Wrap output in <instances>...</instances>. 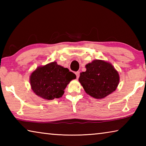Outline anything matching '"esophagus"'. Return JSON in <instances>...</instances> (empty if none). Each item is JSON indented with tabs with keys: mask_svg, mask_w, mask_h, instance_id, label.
Here are the masks:
<instances>
[{
	"mask_svg": "<svg viewBox=\"0 0 146 146\" xmlns=\"http://www.w3.org/2000/svg\"><path fill=\"white\" fill-rule=\"evenodd\" d=\"M75 75L76 76V78H78L79 76H80V72H78V71H76V72H75Z\"/></svg>",
	"mask_w": 146,
	"mask_h": 146,
	"instance_id": "34e87169",
	"label": "esophagus"
}]
</instances>
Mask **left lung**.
Masks as SVG:
<instances>
[{"label":"left lung","instance_id":"left-lung-1","mask_svg":"<svg viewBox=\"0 0 146 146\" xmlns=\"http://www.w3.org/2000/svg\"><path fill=\"white\" fill-rule=\"evenodd\" d=\"M86 68V71L80 73L78 80L86 93L100 99L115 91L119 83V75L111 64L95 60Z\"/></svg>","mask_w":146,"mask_h":146}]
</instances>
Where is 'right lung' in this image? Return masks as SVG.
<instances>
[{
    "label": "right lung",
    "mask_w": 146,
    "mask_h": 146,
    "mask_svg": "<svg viewBox=\"0 0 146 146\" xmlns=\"http://www.w3.org/2000/svg\"><path fill=\"white\" fill-rule=\"evenodd\" d=\"M75 78V74L53 62L36 68L30 76V84L36 95L53 100L61 97L66 86Z\"/></svg>",
    "instance_id": "add662e5"
}]
</instances>
